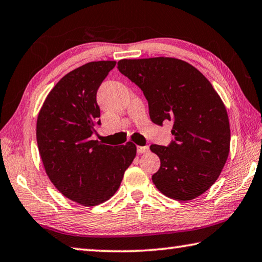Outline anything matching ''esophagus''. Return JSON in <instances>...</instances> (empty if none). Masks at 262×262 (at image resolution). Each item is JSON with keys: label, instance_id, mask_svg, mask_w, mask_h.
I'll return each instance as SVG.
<instances>
[{"label": "esophagus", "instance_id": "esophagus-1", "mask_svg": "<svg viewBox=\"0 0 262 262\" xmlns=\"http://www.w3.org/2000/svg\"><path fill=\"white\" fill-rule=\"evenodd\" d=\"M149 151V147L148 145H144V147H137V154H145Z\"/></svg>", "mask_w": 262, "mask_h": 262}]
</instances>
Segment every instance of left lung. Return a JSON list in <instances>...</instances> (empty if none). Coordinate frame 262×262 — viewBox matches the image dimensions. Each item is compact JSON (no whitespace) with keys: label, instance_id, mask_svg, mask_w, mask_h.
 I'll return each instance as SVG.
<instances>
[{"label":"left lung","instance_id":"obj_1","mask_svg":"<svg viewBox=\"0 0 262 262\" xmlns=\"http://www.w3.org/2000/svg\"><path fill=\"white\" fill-rule=\"evenodd\" d=\"M118 69L143 91L154 123L173 122L174 140L167 147L150 145L161 159L152 176L155 186L178 201L205 193L220 177L230 151L228 113L211 83L174 57L123 59Z\"/></svg>","mask_w":262,"mask_h":262}]
</instances>
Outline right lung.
Segmentation results:
<instances>
[{
    "mask_svg": "<svg viewBox=\"0 0 262 262\" xmlns=\"http://www.w3.org/2000/svg\"><path fill=\"white\" fill-rule=\"evenodd\" d=\"M115 61H94L74 69L52 89L38 114L37 143L48 178L82 206L112 198L134 161L136 145L111 147L91 136L100 125L97 91Z\"/></svg>",
    "mask_w": 262,
    "mask_h": 262,
    "instance_id": "right-lung-1",
    "label": "right lung"
}]
</instances>
